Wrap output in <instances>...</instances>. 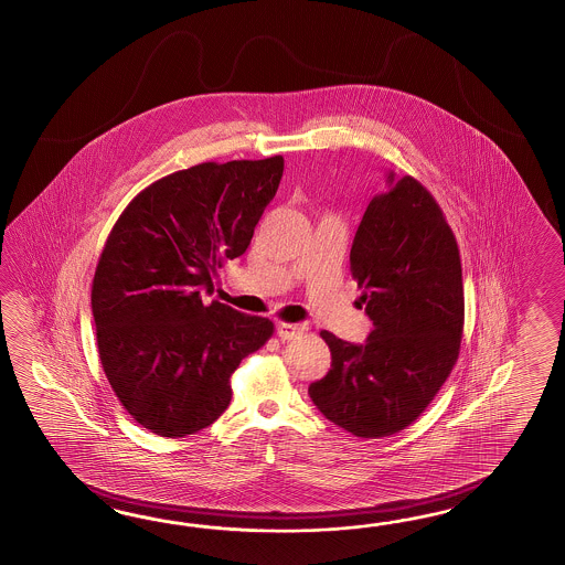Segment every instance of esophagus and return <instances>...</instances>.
<instances>
[{"label":"esophagus","mask_w":565,"mask_h":565,"mask_svg":"<svg viewBox=\"0 0 565 565\" xmlns=\"http://www.w3.org/2000/svg\"><path fill=\"white\" fill-rule=\"evenodd\" d=\"M302 332V324H291V322H279V324H277V337H279L281 341H291V339L300 337Z\"/></svg>","instance_id":"obj_1"}]
</instances>
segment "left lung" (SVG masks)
<instances>
[{"label":"left lung","mask_w":565,"mask_h":565,"mask_svg":"<svg viewBox=\"0 0 565 565\" xmlns=\"http://www.w3.org/2000/svg\"><path fill=\"white\" fill-rule=\"evenodd\" d=\"M351 274L373 320L365 344L322 331L331 372L308 394L337 427L380 439L413 425L449 377L463 334V281L454 231L411 175H387L351 247Z\"/></svg>","instance_id":"1"}]
</instances>
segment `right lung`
I'll return each mask as SVG.
<instances>
[{
  "instance_id": "right-lung-1",
  "label": "right lung",
  "mask_w": 565,
  "mask_h": 565,
  "mask_svg": "<svg viewBox=\"0 0 565 565\" xmlns=\"http://www.w3.org/2000/svg\"><path fill=\"white\" fill-rule=\"evenodd\" d=\"M284 175V157L200 163L154 181L114 224L92 286L97 351L114 394L159 437L210 427L238 363L274 334L269 318L202 302L241 257Z\"/></svg>"
}]
</instances>
